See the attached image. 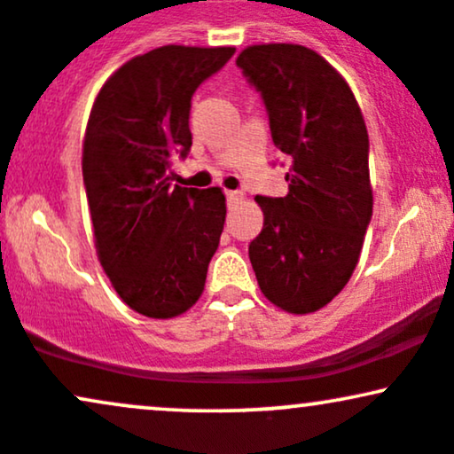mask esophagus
<instances>
[{
	"label": "esophagus",
	"instance_id": "esophagus-1",
	"mask_svg": "<svg viewBox=\"0 0 454 454\" xmlns=\"http://www.w3.org/2000/svg\"><path fill=\"white\" fill-rule=\"evenodd\" d=\"M226 198H228V202H239V200H243V194L237 190H226Z\"/></svg>",
	"mask_w": 454,
	"mask_h": 454
}]
</instances>
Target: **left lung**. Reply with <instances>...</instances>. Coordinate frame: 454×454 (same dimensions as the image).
<instances>
[{
    "instance_id": "obj_1",
    "label": "left lung",
    "mask_w": 454,
    "mask_h": 454,
    "mask_svg": "<svg viewBox=\"0 0 454 454\" xmlns=\"http://www.w3.org/2000/svg\"><path fill=\"white\" fill-rule=\"evenodd\" d=\"M237 66L262 96L275 147L290 158L288 194L256 196L264 226L249 260L270 303L311 314L352 278L372 222L367 126L343 76L307 46L254 44Z\"/></svg>"
}]
</instances>
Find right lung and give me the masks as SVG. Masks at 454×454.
Here are the masks:
<instances>
[{
	"instance_id": "right-lung-1",
	"label": "right lung",
	"mask_w": 454,
	"mask_h": 454,
	"mask_svg": "<svg viewBox=\"0 0 454 454\" xmlns=\"http://www.w3.org/2000/svg\"><path fill=\"white\" fill-rule=\"evenodd\" d=\"M232 55V46H160L126 61L93 102L82 181L98 258L123 303L147 317L190 309L220 245L222 190L173 185V161L192 147V96Z\"/></svg>"
}]
</instances>
